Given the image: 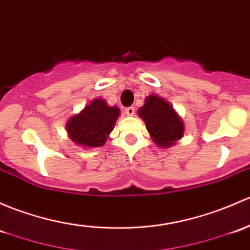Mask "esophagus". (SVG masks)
<instances>
[{
    "label": "esophagus",
    "mask_w": 250,
    "mask_h": 250,
    "mask_svg": "<svg viewBox=\"0 0 250 250\" xmlns=\"http://www.w3.org/2000/svg\"><path fill=\"white\" fill-rule=\"evenodd\" d=\"M134 112H135V109H134L133 106L127 107V109H125V115H127V116H133Z\"/></svg>",
    "instance_id": "esophagus-1"
}]
</instances>
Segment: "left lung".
<instances>
[{"instance_id": "8db88e82", "label": "left lung", "mask_w": 250, "mask_h": 250, "mask_svg": "<svg viewBox=\"0 0 250 250\" xmlns=\"http://www.w3.org/2000/svg\"><path fill=\"white\" fill-rule=\"evenodd\" d=\"M147 132L157 146L172 147L185 134V123L172 105L157 94H149L145 104L138 110Z\"/></svg>"}]
</instances>
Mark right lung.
Returning <instances> with one entry per match:
<instances>
[{"label":"right lung","instance_id":"obj_1","mask_svg":"<svg viewBox=\"0 0 250 250\" xmlns=\"http://www.w3.org/2000/svg\"><path fill=\"white\" fill-rule=\"evenodd\" d=\"M120 116L117 106H110L104 99L96 98L68 120V135L78 146L94 148L105 145Z\"/></svg>","mask_w":250,"mask_h":250}]
</instances>
